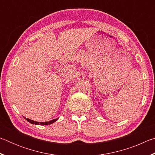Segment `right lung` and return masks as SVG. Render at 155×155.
<instances>
[{
    "label": "right lung",
    "instance_id": "right-lung-1",
    "mask_svg": "<svg viewBox=\"0 0 155 155\" xmlns=\"http://www.w3.org/2000/svg\"><path fill=\"white\" fill-rule=\"evenodd\" d=\"M58 119H59V117H58V118H57V119L52 120H51V121H49V122H39L33 121V120H31L28 119V118H26V120H27L28 122H30L31 124H36V125H48V124H52V123H54V122H56Z\"/></svg>",
    "mask_w": 155,
    "mask_h": 155
}]
</instances>
